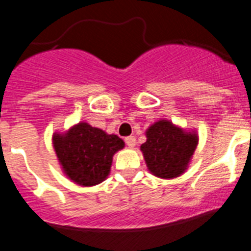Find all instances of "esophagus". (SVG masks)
I'll list each match as a JSON object with an SVG mask.
<instances>
[{"mask_svg":"<svg viewBox=\"0 0 251 251\" xmlns=\"http://www.w3.org/2000/svg\"><path fill=\"white\" fill-rule=\"evenodd\" d=\"M124 142H126V145H127L128 147H130V148L136 146V138H134L133 136L126 137V138H124Z\"/></svg>","mask_w":251,"mask_h":251,"instance_id":"34e87169","label":"esophagus"}]
</instances>
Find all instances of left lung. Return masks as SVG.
<instances>
[{"mask_svg":"<svg viewBox=\"0 0 251 251\" xmlns=\"http://www.w3.org/2000/svg\"><path fill=\"white\" fill-rule=\"evenodd\" d=\"M141 146L148 170L161 178H175L185 172L197 146V134L187 133L168 121H158L146 132Z\"/></svg>","mask_w":251,"mask_h":251,"instance_id":"1","label":"left lung"}]
</instances>
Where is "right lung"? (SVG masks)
Returning <instances> with one entry per match:
<instances>
[{
  "label": "right lung",
  "mask_w": 251,
  "mask_h": 251,
  "mask_svg": "<svg viewBox=\"0 0 251 251\" xmlns=\"http://www.w3.org/2000/svg\"><path fill=\"white\" fill-rule=\"evenodd\" d=\"M54 148L66 176L81 186L100 183L109 175L113 154L124 147L115 134L79 123L65 134H54Z\"/></svg>",
  "instance_id": "1"
}]
</instances>
